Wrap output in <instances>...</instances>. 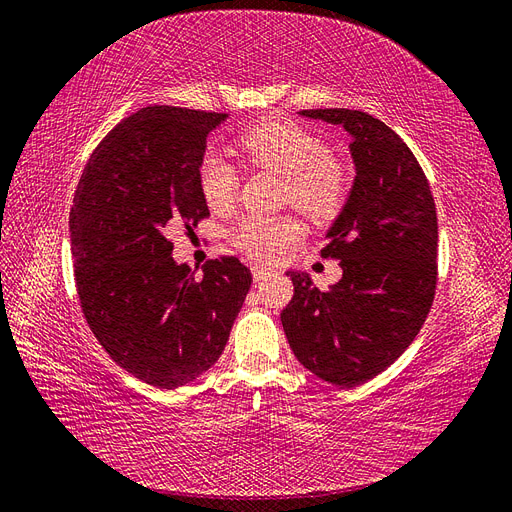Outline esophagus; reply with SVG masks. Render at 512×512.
Returning <instances> with one entry per match:
<instances>
[{"label":"esophagus","mask_w":512,"mask_h":512,"mask_svg":"<svg viewBox=\"0 0 512 512\" xmlns=\"http://www.w3.org/2000/svg\"><path fill=\"white\" fill-rule=\"evenodd\" d=\"M252 275H254V282H262V280H267V277L271 275V269L262 267V265H254L252 267Z\"/></svg>","instance_id":"1"}]
</instances>
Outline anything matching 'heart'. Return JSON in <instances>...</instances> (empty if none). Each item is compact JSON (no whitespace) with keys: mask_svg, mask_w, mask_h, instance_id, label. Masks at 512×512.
<instances>
[{"mask_svg":"<svg viewBox=\"0 0 512 512\" xmlns=\"http://www.w3.org/2000/svg\"><path fill=\"white\" fill-rule=\"evenodd\" d=\"M245 160L284 177V198L307 218L331 220L348 194L346 170L320 136L297 123L269 119L241 134L237 141ZM237 170L218 153H207L198 168V185L205 203L222 211L237 194ZM301 226L290 215L250 213L232 226L230 241L256 260H275L288 245L299 241Z\"/></svg>","mask_w":512,"mask_h":512,"instance_id":"b5f03b06","label":"heart"}]
</instances>
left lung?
Instances as JSON below:
<instances>
[{
	"instance_id": "8db88e82",
	"label": "left lung",
	"mask_w": 512,
	"mask_h": 512,
	"mask_svg": "<svg viewBox=\"0 0 512 512\" xmlns=\"http://www.w3.org/2000/svg\"><path fill=\"white\" fill-rule=\"evenodd\" d=\"M299 115L352 136L356 175L322 247L342 280L322 292L288 271L294 297L282 324L305 369L352 389L393 365L423 327L438 282V215L421 164L386 123L350 108Z\"/></svg>"
}]
</instances>
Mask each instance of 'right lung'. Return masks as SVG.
Returning a JSON list of instances; mask_svg holds the SVG:
<instances>
[{
	"label": "right lung",
	"mask_w": 512,
	"mask_h": 512,
	"mask_svg": "<svg viewBox=\"0 0 512 512\" xmlns=\"http://www.w3.org/2000/svg\"><path fill=\"white\" fill-rule=\"evenodd\" d=\"M226 113L147 106L104 136L70 211L74 280L102 348L160 389L196 380L220 359L252 273L235 256L203 275L173 260L166 232L209 215L198 185L207 136Z\"/></svg>",
	"instance_id": "add662e5"
}]
</instances>
